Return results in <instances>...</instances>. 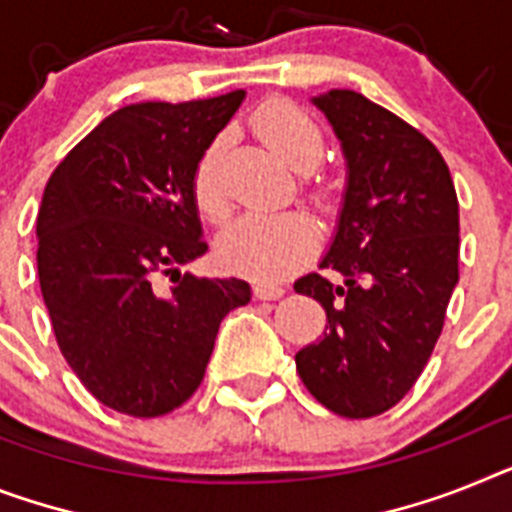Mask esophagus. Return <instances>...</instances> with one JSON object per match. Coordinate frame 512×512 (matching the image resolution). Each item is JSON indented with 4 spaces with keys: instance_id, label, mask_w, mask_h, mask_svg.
Instances as JSON below:
<instances>
[{
    "instance_id": "1",
    "label": "esophagus",
    "mask_w": 512,
    "mask_h": 512,
    "mask_svg": "<svg viewBox=\"0 0 512 512\" xmlns=\"http://www.w3.org/2000/svg\"><path fill=\"white\" fill-rule=\"evenodd\" d=\"M252 294H255V299H260V302H273V299H281L283 296V286L268 281H257L255 286H252Z\"/></svg>"
}]
</instances>
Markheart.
I'll use <instances>...</instances> for the list:
<instances>
[{"instance_id":"heart-1","label":"heart","mask_w":512,"mask_h":512,"mask_svg":"<svg viewBox=\"0 0 512 512\" xmlns=\"http://www.w3.org/2000/svg\"><path fill=\"white\" fill-rule=\"evenodd\" d=\"M252 127L283 161L296 171H312L325 156V132L317 119L286 98L263 103L252 117ZM226 150V135H216L205 145L192 169V197L197 208L210 221H226L231 213L229 192L221 182V156ZM312 197L320 187L307 184ZM317 231L302 213H276V216H244L218 239V255L229 268L257 278H278L312 255Z\"/></svg>"}]
</instances>
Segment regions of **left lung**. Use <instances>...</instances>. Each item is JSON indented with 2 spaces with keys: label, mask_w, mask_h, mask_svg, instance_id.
I'll use <instances>...</instances> for the list:
<instances>
[{
  "label": "left lung",
  "mask_w": 512,
  "mask_h": 512,
  "mask_svg": "<svg viewBox=\"0 0 512 512\" xmlns=\"http://www.w3.org/2000/svg\"><path fill=\"white\" fill-rule=\"evenodd\" d=\"M343 156L349 187L336 239L296 294L322 304L325 336L296 354L307 390L333 414L393 409L427 367L458 283V197L448 163L422 132L354 90L315 98Z\"/></svg>",
  "instance_id": "8db88e82"
}]
</instances>
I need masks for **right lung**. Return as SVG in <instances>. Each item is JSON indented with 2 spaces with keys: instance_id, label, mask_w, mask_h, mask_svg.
I'll return each instance as SVG.
<instances>
[{
  "instance_id": "add662e5",
  "label": "right lung",
  "mask_w": 512,
  "mask_h": 512,
  "mask_svg": "<svg viewBox=\"0 0 512 512\" xmlns=\"http://www.w3.org/2000/svg\"><path fill=\"white\" fill-rule=\"evenodd\" d=\"M244 90L132 103L51 174L38 210V281L59 351L93 398L153 419L205 377L218 325L249 302L239 278L182 273L208 252L192 169Z\"/></svg>"
}]
</instances>
